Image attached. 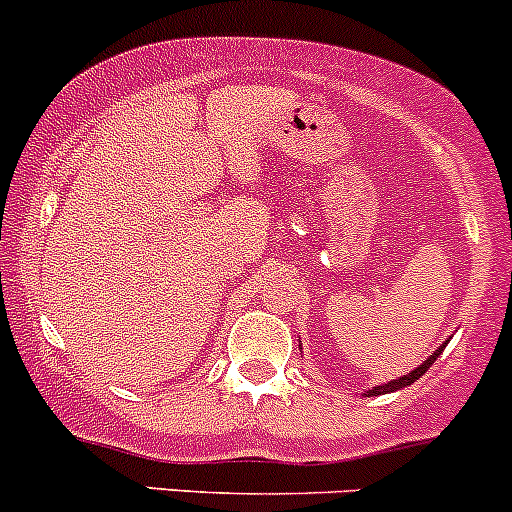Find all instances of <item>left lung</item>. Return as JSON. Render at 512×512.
<instances>
[{"instance_id": "obj_1", "label": "left lung", "mask_w": 512, "mask_h": 512, "mask_svg": "<svg viewBox=\"0 0 512 512\" xmlns=\"http://www.w3.org/2000/svg\"><path fill=\"white\" fill-rule=\"evenodd\" d=\"M449 345V340L444 342V345H439V350H434L431 352L429 357H426L424 362H421L419 367H416V370H412V372H407L404 374V377H397V379H392V382H387V384H379V387H372V389H367V394H370V397H377V394H389V392H397V389H404V387H409V384H414L416 379L419 377H424V372L429 370L431 365H434L436 362V357L441 355V352H444V347ZM300 350H303V347H300Z\"/></svg>"}]
</instances>
